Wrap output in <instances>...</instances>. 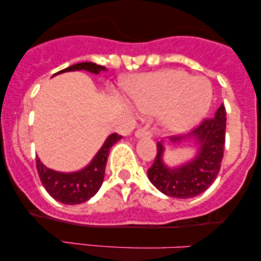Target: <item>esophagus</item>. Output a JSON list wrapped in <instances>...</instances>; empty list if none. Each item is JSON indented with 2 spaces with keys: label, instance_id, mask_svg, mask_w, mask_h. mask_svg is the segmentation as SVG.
Instances as JSON below:
<instances>
[{
  "label": "esophagus",
  "instance_id": "obj_1",
  "mask_svg": "<svg viewBox=\"0 0 261 261\" xmlns=\"http://www.w3.org/2000/svg\"><path fill=\"white\" fill-rule=\"evenodd\" d=\"M135 136L136 137H151L152 134L147 127H141V128H137L136 133H135Z\"/></svg>",
  "mask_w": 261,
  "mask_h": 261
}]
</instances>
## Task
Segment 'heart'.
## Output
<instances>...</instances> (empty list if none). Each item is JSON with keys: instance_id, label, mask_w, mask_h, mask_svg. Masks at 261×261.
<instances>
[{"instance_id": "heart-1", "label": "heart", "mask_w": 261, "mask_h": 261, "mask_svg": "<svg viewBox=\"0 0 261 261\" xmlns=\"http://www.w3.org/2000/svg\"><path fill=\"white\" fill-rule=\"evenodd\" d=\"M127 92L141 112L160 113L168 133H182L208 110L212 87L203 77H193L180 70L142 74L128 82Z\"/></svg>"}]
</instances>
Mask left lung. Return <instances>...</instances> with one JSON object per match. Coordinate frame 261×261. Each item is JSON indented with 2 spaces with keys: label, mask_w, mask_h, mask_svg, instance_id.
<instances>
[{
  "label": "left lung",
  "mask_w": 261,
  "mask_h": 261,
  "mask_svg": "<svg viewBox=\"0 0 261 261\" xmlns=\"http://www.w3.org/2000/svg\"><path fill=\"white\" fill-rule=\"evenodd\" d=\"M199 146L196 157L174 168L164 164V147L157 143V155L147 170L148 179L161 193L176 199L197 196L214 182L221 169L226 141V109L221 106L212 118L205 119L195 130L189 134ZM185 137H170L174 143Z\"/></svg>",
  "instance_id": "obj_1"
}]
</instances>
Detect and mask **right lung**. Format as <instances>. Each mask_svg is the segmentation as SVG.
Wrapping results in <instances>:
<instances>
[{
  "label": "right lung",
  "instance_id": "add662e5",
  "mask_svg": "<svg viewBox=\"0 0 261 261\" xmlns=\"http://www.w3.org/2000/svg\"><path fill=\"white\" fill-rule=\"evenodd\" d=\"M85 70L91 73L98 74L100 71H107L104 66L93 64V62H80L70 67L59 71L58 73L68 72V71ZM55 73V74H58ZM121 135L112 134L106 140L95 157L86 168L73 173H61L49 169L41 163L37 157V169L39 178L43 182L45 190L49 195L65 205H79L86 202L97 194L103 184L104 173L109 151L114 143L121 139Z\"/></svg>",
  "mask_w": 261,
  "mask_h": 261
}]
</instances>
